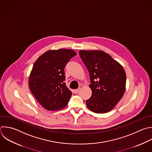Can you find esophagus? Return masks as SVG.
Returning <instances> with one entry per match:
<instances>
[{
  "instance_id": "34e87169",
  "label": "esophagus",
  "mask_w": 152,
  "mask_h": 152,
  "mask_svg": "<svg viewBox=\"0 0 152 152\" xmlns=\"http://www.w3.org/2000/svg\"><path fill=\"white\" fill-rule=\"evenodd\" d=\"M80 88H77V89H75V90H74V92H75V93H78L80 91Z\"/></svg>"
}]
</instances>
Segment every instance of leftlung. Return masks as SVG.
<instances>
[{
  "mask_svg": "<svg viewBox=\"0 0 152 152\" xmlns=\"http://www.w3.org/2000/svg\"><path fill=\"white\" fill-rule=\"evenodd\" d=\"M80 56L88 71L92 91L86 100L88 108L97 113L110 111L122 97L126 74L109 54L101 50H80Z\"/></svg>",
  "mask_w": 152,
  "mask_h": 152,
  "instance_id": "1",
  "label": "left lung"
}]
</instances>
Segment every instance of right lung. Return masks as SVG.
<instances>
[{"instance_id":"add662e5","label":"right lung","mask_w":152,"mask_h":152,"mask_svg":"<svg viewBox=\"0 0 152 152\" xmlns=\"http://www.w3.org/2000/svg\"><path fill=\"white\" fill-rule=\"evenodd\" d=\"M76 55L70 49L52 50L44 53L34 64L29 77V87L46 109L58 110L68 104L72 93L64 81V68Z\"/></svg>"}]
</instances>
